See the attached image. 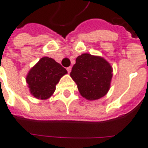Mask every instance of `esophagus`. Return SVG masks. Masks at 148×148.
<instances>
[{"mask_svg":"<svg viewBox=\"0 0 148 148\" xmlns=\"http://www.w3.org/2000/svg\"><path fill=\"white\" fill-rule=\"evenodd\" d=\"M66 70H67V71H68V73H70L71 71V66H68V67L66 68Z\"/></svg>","mask_w":148,"mask_h":148,"instance_id":"esophagus-1","label":"esophagus"}]
</instances>
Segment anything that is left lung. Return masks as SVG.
Segmentation results:
<instances>
[{
	"mask_svg": "<svg viewBox=\"0 0 148 148\" xmlns=\"http://www.w3.org/2000/svg\"><path fill=\"white\" fill-rule=\"evenodd\" d=\"M70 75L81 95L89 100L98 99L107 94L113 76L107 61L88 53L77 57Z\"/></svg>",
	"mask_w": 148,
	"mask_h": 148,
	"instance_id": "8db88e82",
	"label": "left lung"
}]
</instances>
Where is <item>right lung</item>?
<instances>
[{
	"label": "right lung",
	"instance_id": "1",
	"mask_svg": "<svg viewBox=\"0 0 148 148\" xmlns=\"http://www.w3.org/2000/svg\"><path fill=\"white\" fill-rule=\"evenodd\" d=\"M66 73L65 68L55 60L44 57L29 71L26 82L34 97L46 99L53 94L60 78Z\"/></svg>",
	"mask_w": 148,
	"mask_h": 148
}]
</instances>
